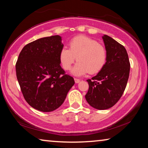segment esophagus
Returning a JSON list of instances; mask_svg holds the SVG:
<instances>
[{
    "mask_svg": "<svg viewBox=\"0 0 148 148\" xmlns=\"http://www.w3.org/2000/svg\"><path fill=\"white\" fill-rule=\"evenodd\" d=\"M74 81H75V82H76V84H77V83H79V82H80V79H77V78H74Z\"/></svg>",
    "mask_w": 148,
    "mask_h": 148,
    "instance_id": "34e87169",
    "label": "esophagus"
}]
</instances>
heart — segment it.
I'll list each match as a JSON object with an SVG mask.
<instances>
[{"label": "heart", "instance_id": "obj_1", "mask_svg": "<svg viewBox=\"0 0 148 148\" xmlns=\"http://www.w3.org/2000/svg\"><path fill=\"white\" fill-rule=\"evenodd\" d=\"M69 48L64 47L61 49L59 60L63 69L69 71L77 58L78 62L72 71L75 76H82L89 72L91 74L97 73L106 64V48L88 36H75L69 42Z\"/></svg>", "mask_w": 148, "mask_h": 148}]
</instances>
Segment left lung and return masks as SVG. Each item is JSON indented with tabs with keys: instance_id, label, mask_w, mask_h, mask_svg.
I'll return each mask as SVG.
<instances>
[{
	"instance_id": "obj_1",
	"label": "left lung",
	"mask_w": 148,
	"mask_h": 148,
	"mask_svg": "<svg viewBox=\"0 0 148 148\" xmlns=\"http://www.w3.org/2000/svg\"><path fill=\"white\" fill-rule=\"evenodd\" d=\"M107 52L106 64L91 79H87L89 90L86 99L97 110H106L114 106L127 86L130 62L127 50L108 35L102 36Z\"/></svg>"
}]
</instances>
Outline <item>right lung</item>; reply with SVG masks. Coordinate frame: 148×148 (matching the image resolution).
Returning a JSON list of instances; mask_svg holds the SVG:
<instances>
[{
	"label": "right lung",
	"mask_w": 148,
	"mask_h": 148,
	"mask_svg": "<svg viewBox=\"0 0 148 148\" xmlns=\"http://www.w3.org/2000/svg\"><path fill=\"white\" fill-rule=\"evenodd\" d=\"M63 46L59 35L44 37L27 44L19 55L17 81L27 103L39 111L58 108L75 84L60 65L59 53Z\"/></svg>",
	"instance_id": "right-lung-1"
}]
</instances>
